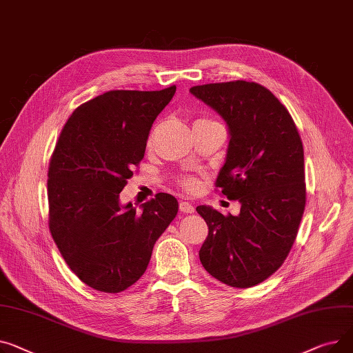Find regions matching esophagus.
Listing matches in <instances>:
<instances>
[{
	"label": "esophagus",
	"mask_w": 353,
	"mask_h": 353,
	"mask_svg": "<svg viewBox=\"0 0 353 353\" xmlns=\"http://www.w3.org/2000/svg\"><path fill=\"white\" fill-rule=\"evenodd\" d=\"M179 210H181L183 214H192V212H195L194 205L190 203V202H186V201H182V202L179 203Z\"/></svg>",
	"instance_id": "esophagus-1"
}]
</instances>
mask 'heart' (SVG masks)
<instances>
[{
  "mask_svg": "<svg viewBox=\"0 0 353 353\" xmlns=\"http://www.w3.org/2000/svg\"><path fill=\"white\" fill-rule=\"evenodd\" d=\"M198 121H210V119H198ZM183 186L186 190H190V191H192V190H195L196 188V182L194 181V179H183Z\"/></svg>",
  "mask_w": 353,
  "mask_h": 353,
  "instance_id": "obj_1",
  "label": "heart"
}]
</instances>
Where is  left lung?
I'll return each instance as SVG.
<instances>
[{
    "instance_id": "1",
    "label": "left lung",
    "mask_w": 353,
    "mask_h": 353,
    "mask_svg": "<svg viewBox=\"0 0 353 353\" xmlns=\"http://www.w3.org/2000/svg\"><path fill=\"white\" fill-rule=\"evenodd\" d=\"M190 92L226 122L230 145L216 186L239 215L196 206L208 225L199 251L215 279L251 288L276 272L295 242L306 202L303 147L281 101L256 82L196 85Z\"/></svg>"
}]
</instances>
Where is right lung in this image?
<instances>
[{
  "instance_id": "1",
  "label": "right lung",
  "mask_w": 353,
  "mask_h": 353,
  "mask_svg": "<svg viewBox=\"0 0 353 353\" xmlns=\"http://www.w3.org/2000/svg\"><path fill=\"white\" fill-rule=\"evenodd\" d=\"M175 91H108L79 105L59 134L48 168L50 231L71 271L95 291L118 294L134 285L176 216L170 194L141 211L119 202Z\"/></svg>"
}]
</instances>
